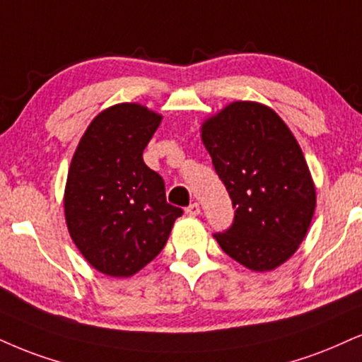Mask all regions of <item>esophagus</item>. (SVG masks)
<instances>
[{
  "label": "esophagus",
  "mask_w": 362,
  "mask_h": 362,
  "mask_svg": "<svg viewBox=\"0 0 362 362\" xmlns=\"http://www.w3.org/2000/svg\"><path fill=\"white\" fill-rule=\"evenodd\" d=\"M199 211H202V209H199V204L198 203H191L189 206L186 208V215H189V216L199 215Z\"/></svg>",
  "instance_id": "obj_1"
}]
</instances>
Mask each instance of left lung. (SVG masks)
I'll return each instance as SVG.
<instances>
[{
    "label": "left lung",
    "mask_w": 362,
    "mask_h": 362,
    "mask_svg": "<svg viewBox=\"0 0 362 362\" xmlns=\"http://www.w3.org/2000/svg\"><path fill=\"white\" fill-rule=\"evenodd\" d=\"M203 142L235 208L213 236L226 255L265 272L296 253L315 209L300 146L282 119L255 102H233L203 124Z\"/></svg>",
    "instance_id": "obj_1"
}]
</instances>
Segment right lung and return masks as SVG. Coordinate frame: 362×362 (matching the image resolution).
<instances>
[{
	"label": "right lung",
	"mask_w": 362,
	"mask_h": 362,
	"mask_svg": "<svg viewBox=\"0 0 362 362\" xmlns=\"http://www.w3.org/2000/svg\"><path fill=\"white\" fill-rule=\"evenodd\" d=\"M159 122L139 104L110 107L92 120L70 164L66 226L80 253L105 275H134L154 260L182 215L142 159Z\"/></svg>",
	"instance_id": "add662e5"
}]
</instances>
